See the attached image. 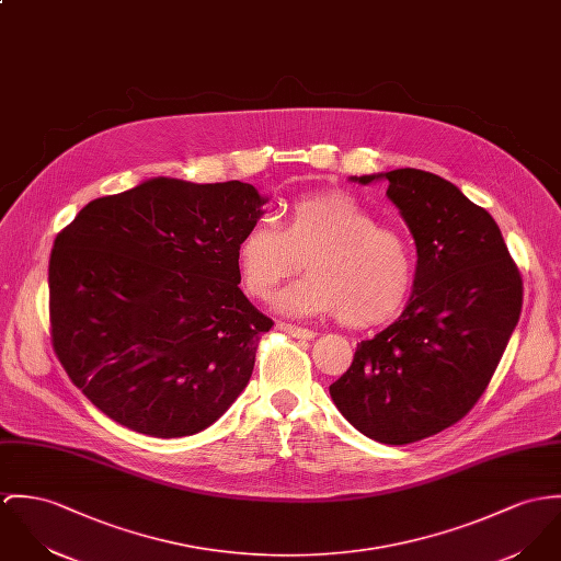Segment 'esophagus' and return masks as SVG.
Instances as JSON below:
<instances>
[{"label":"esophagus","instance_id":"1","mask_svg":"<svg viewBox=\"0 0 561 561\" xmlns=\"http://www.w3.org/2000/svg\"><path fill=\"white\" fill-rule=\"evenodd\" d=\"M280 330L294 339H302V341H310L314 339V332L308 330V328H300V325H294V323H280Z\"/></svg>","mask_w":561,"mask_h":561}]
</instances>
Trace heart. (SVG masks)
<instances>
[{"mask_svg":"<svg viewBox=\"0 0 561 561\" xmlns=\"http://www.w3.org/2000/svg\"><path fill=\"white\" fill-rule=\"evenodd\" d=\"M308 274L280 291L289 314H339L354 328L377 325L405 305L415 263L408 238L343 191L302 195L280 209L278 227L253 222L236 244L244 291L270 300L300 270Z\"/></svg>","mask_w":561,"mask_h":561,"instance_id":"obj_1","label":"heart"}]
</instances>
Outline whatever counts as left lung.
<instances>
[{
  "instance_id": "8db88e82",
  "label": "left lung",
  "mask_w": 561,
  "mask_h": 561,
  "mask_svg": "<svg viewBox=\"0 0 561 561\" xmlns=\"http://www.w3.org/2000/svg\"><path fill=\"white\" fill-rule=\"evenodd\" d=\"M377 178L415 240L413 296L357 343L330 394L362 435L403 446L457 424L484 394L518 323L523 278L493 216L455 184L409 167L354 180Z\"/></svg>"
}]
</instances>
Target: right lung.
<instances>
[{"instance_id":"right-lung-1","label":"right lung","mask_w":561,"mask_h":561,"mask_svg":"<svg viewBox=\"0 0 561 561\" xmlns=\"http://www.w3.org/2000/svg\"><path fill=\"white\" fill-rule=\"evenodd\" d=\"M265 199L231 180L156 178L85 205L53 242V352L117 424L195 435L247 388L274 321L247 300L238 238Z\"/></svg>"}]
</instances>
